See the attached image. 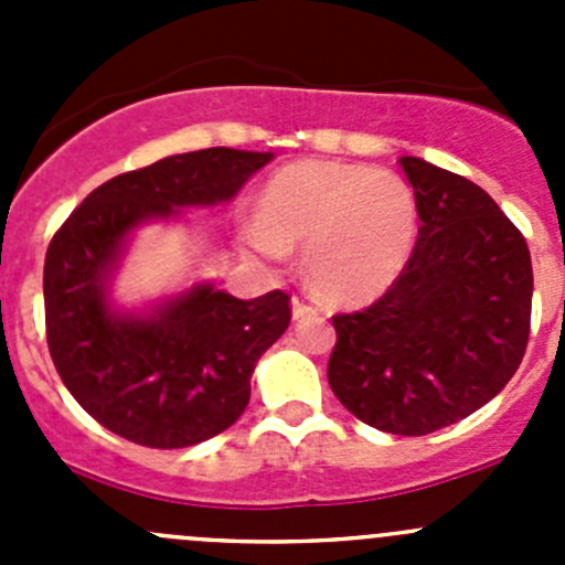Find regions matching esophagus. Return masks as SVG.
Listing matches in <instances>:
<instances>
[{
    "instance_id": "esophagus-1",
    "label": "esophagus",
    "mask_w": 565,
    "mask_h": 565,
    "mask_svg": "<svg viewBox=\"0 0 565 565\" xmlns=\"http://www.w3.org/2000/svg\"><path fill=\"white\" fill-rule=\"evenodd\" d=\"M311 315H319V309H315L311 303H306L303 298H292V317L295 319H303V317H311Z\"/></svg>"
}]
</instances>
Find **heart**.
Returning a JSON list of instances; mask_svg holds the SVG:
<instances>
[{
    "instance_id": "obj_1",
    "label": "heart",
    "mask_w": 565,
    "mask_h": 565,
    "mask_svg": "<svg viewBox=\"0 0 565 565\" xmlns=\"http://www.w3.org/2000/svg\"><path fill=\"white\" fill-rule=\"evenodd\" d=\"M418 235V204L388 169L298 161L265 182L241 241L270 262L306 246V276L322 298L361 306L398 278Z\"/></svg>"
}]
</instances>
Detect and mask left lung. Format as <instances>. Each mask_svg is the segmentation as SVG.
Wrapping results in <instances>:
<instances>
[{
	"instance_id": "left-lung-1",
	"label": "left lung",
	"mask_w": 565,
	"mask_h": 565,
	"mask_svg": "<svg viewBox=\"0 0 565 565\" xmlns=\"http://www.w3.org/2000/svg\"><path fill=\"white\" fill-rule=\"evenodd\" d=\"M402 169L418 241L377 303L333 317L328 383L363 424L420 437L476 413L514 377L533 265L522 232L483 188L424 158L404 156Z\"/></svg>"
}]
</instances>
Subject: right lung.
<instances>
[{"mask_svg":"<svg viewBox=\"0 0 565 565\" xmlns=\"http://www.w3.org/2000/svg\"><path fill=\"white\" fill-rule=\"evenodd\" d=\"M273 152H182L95 188L45 250V339L65 388L114 435L147 448H188L230 429L250 374L289 328V295L232 298L193 284L150 311H119L108 284L130 232L180 207L230 202Z\"/></svg>","mask_w":565,"mask_h":565,"instance_id":"1","label":"right lung"}]
</instances>
